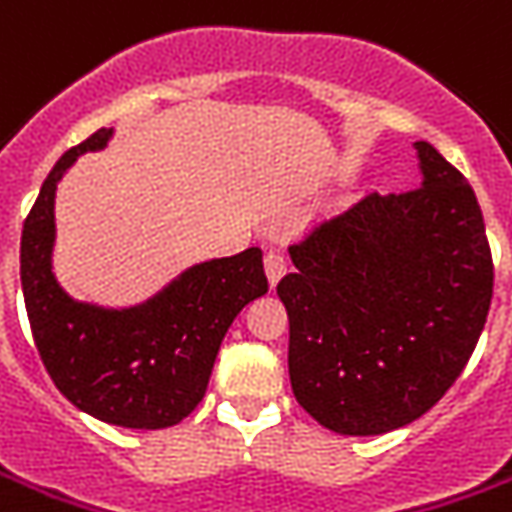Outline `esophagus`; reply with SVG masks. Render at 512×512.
I'll return each mask as SVG.
<instances>
[{
  "label": "esophagus",
  "instance_id": "obj_1",
  "mask_svg": "<svg viewBox=\"0 0 512 512\" xmlns=\"http://www.w3.org/2000/svg\"><path fill=\"white\" fill-rule=\"evenodd\" d=\"M263 266H266V277H269L271 285H277V280L283 277L285 269H288V263H285V257L280 252H269V255L263 257Z\"/></svg>",
  "mask_w": 512,
  "mask_h": 512
}]
</instances>
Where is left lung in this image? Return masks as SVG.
<instances>
[{"mask_svg": "<svg viewBox=\"0 0 512 512\" xmlns=\"http://www.w3.org/2000/svg\"><path fill=\"white\" fill-rule=\"evenodd\" d=\"M423 182L370 193L288 249V375L325 429L387 434L460 378L485 328L493 260L471 184L429 142Z\"/></svg>", "mask_w": 512, "mask_h": 512, "instance_id": "obj_1", "label": "left lung"}]
</instances>
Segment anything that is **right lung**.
<instances>
[{"label":"right lung","mask_w":512,"mask_h":512,"mask_svg":"<svg viewBox=\"0 0 512 512\" xmlns=\"http://www.w3.org/2000/svg\"><path fill=\"white\" fill-rule=\"evenodd\" d=\"M111 134L100 128L69 148L41 184L22 229L24 305L38 356L66 401L111 426L168 429L204 398L229 325L269 291V280L263 252L252 246L190 266L134 308L72 300L52 274L55 187Z\"/></svg>","instance_id":"obj_1"}]
</instances>
